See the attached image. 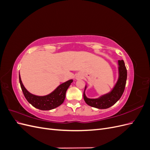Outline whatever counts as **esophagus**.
<instances>
[{
  "label": "esophagus",
  "mask_w": 150,
  "mask_h": 150,
  "mask_svg": "<svg viewBox=\"0 0 150 150\" xmlns=\"http://www.w3.org/2000/svg\"><path fill=\"white\" fill-rule=\"evenodd\" d=\"M76 79H82V77H81L80 75H77L76 76Z\"/></svg>",
  "instance_id": "34e87169"
}]
</instances>
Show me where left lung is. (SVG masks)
<instances>
[{
	"label": "left lung",
	"instance_id": "obj_1",
	"mask_svg": "<svg viewBox=\"0 0 150 150\" xmlns=\"http://www.w3.org/2000/svg\"><path fill=\"white\" fill-rule=\"evenodd\" d=\"M118 79L110 92L103 94L98 98L91 99L86 97L85 86L83 97L85 102L89 106L98 109H107L112 106L121 98L125 91L127 79V70L123 60H118Z\"/></svg>",
	"mask_w": 150,
	"mask_h": 150
}]
</instances>
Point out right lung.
Here are the masks:
<instances>
[{"mask_svg": "<svg viewBox=\"0 0 150 150\" xmlns=\"http://www.w3.org/2000/svg\"><path fill=\"white\" fill-rule=\"evenodd\" d=\"M73 80L70 79L60 84L52 93L46 96H36L31 94L22 84L19 74V82L22 92L25 99L34 108L40 110H51L59 106L64 102L66 91Z\"/></svg>", "mask_w": 150, "mask_h": 150, "instance_id": "1", "label": "right lung"}]
</instances>
